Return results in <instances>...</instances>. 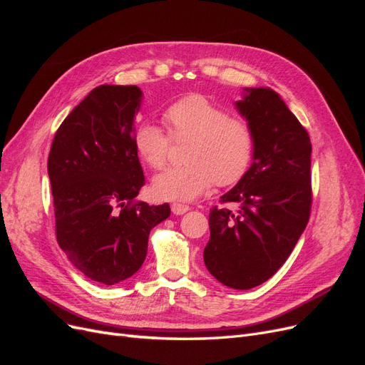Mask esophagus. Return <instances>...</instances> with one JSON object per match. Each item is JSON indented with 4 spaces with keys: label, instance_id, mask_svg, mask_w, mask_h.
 <instances>
[{
    "label": "esophagus",
    "instance_id": "34e87169",
    "mask_svg": "<svg viewBox=\"0 0 365 365\" xmlns=\"http://www.w3.org/2000/svg\"><path fill=\"white\" fill-rule=\"evenodd\" d=\"M172 213L173 215H176V216H180V215H184V213H187L190 210V207L189 205H185V204H178V202H173L172 204Z\"/></svg>",
    "mask_w": 365,
    "mask_h": 365
}]
</instances>
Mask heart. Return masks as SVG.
Listing matches in <instances>:
<instances>
[{
    "label": "heart",
    "instance_id": "heart-1",
    "mask_svg": "<svg viewBox=\"0 0 365 365\" xmlns=\"http://www.w3.org/2000/svg\"><path fill=\"white\" fill-rule=\"evenodd\" d=\"M163 120L169 135L160 126L143 121L132 140L140 160L152 169H161L168 163L170 138L187 140L185 164L153 178V193L161 200L192 201L213 184L233 185L248 172L254 157V132L247 120L228 115L202 94L175 101L164 109Z\"/></svg>",
    "mask_w": 365,
    "mask_h": 365
}]
</instances>
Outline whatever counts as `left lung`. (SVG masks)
Listing matches in <instances>:
<instances>
[{"label":"left lung","mask_w":365,"mask_h":365,"mask_svg":"<svg viewBox=\"0 0 365 365\" xmlns=\"http://www.w3.org/2000/svg\"><path fill=\"white\" fill-rule=\"evenodd\" d=\"M237 111L254 132L252 164L210 210L204 263L228 288L251 289L271 279L304 231L312 205L307 130L269 88H245Z\"/></svg>","instance_id":"left-lung-1"}]
</instances>
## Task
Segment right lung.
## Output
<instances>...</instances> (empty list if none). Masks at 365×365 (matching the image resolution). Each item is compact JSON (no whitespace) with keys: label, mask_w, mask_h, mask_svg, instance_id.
Masks as SVG:
<instances>
[{"label":"right lung","mask_w":365,"mask_h":365,"mask_svg":"<svg viewBox=\"0 0 365 365\" xmlns=\"http://www.w3.org/2000/svg\"><path fill=\"white\" fill-rule=\"evenodd\" d=\"M141 97L135 85L94 88L62 121L48 155L58 244L103 284L141 268L150 230L170 216L169 204L135 201L145 185L132 141Z\"/></svg>","instance_id":"1"}]
</instances>
